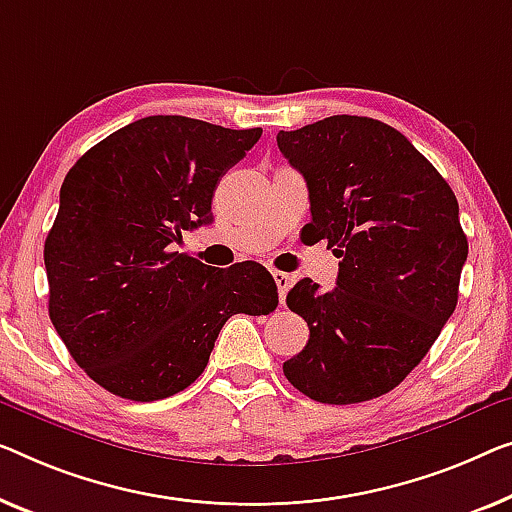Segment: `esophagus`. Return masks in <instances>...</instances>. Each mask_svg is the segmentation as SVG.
<instances>
[{
	"mask_svg": "<svg viewBox=\"0 0 512 512\" xmlns=\"http://www.w3.org/2000/svg\"><path fill=\"white\" fill-rule=\"evenodd\" d=\"M271 276H273V280H276V285H278V296H280V303H285V296H287V289H289V273H285V271H271Z\"/></svg>",
	"mask_w": 512,
	"mask_h": 512,
	"instance_id": "1",
	"label": "esophagus"
}]
</instances>
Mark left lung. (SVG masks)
<instances>
[{
	"instance_id": "1",
	"label": "left lung",
	"mask_w": 512,
	"mask_h": 512,
	"mask_svg": "<svg viewBox=\"0 0 512 512\" xmlns=\"http://www.w3.org/2000/svg\"><path fill=\"white\" fill-rule=\"evenodd\" d=\"M278 147L308 183L310 241L342 257L331 292L303 278L289 310L310 340L282 372L310 400L354 404L393 391L457 305L469 243L446 179L384 121L335 114Z\"/></svg>"
}]
</instances>
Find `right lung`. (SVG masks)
Listing matches in <instances>:
<instances>
[{"instance_id": "add662e5", "label": "right lung", "mask_w": 512, "mask_h": 512, "mask_svg": "<svg viewBox=\"0 0 512 512\" xmlns=\"http://www.w3.org/2000/svg\"><path fill=\"white\" fill-rule=\"evenodd\" d=\"M262 128L156 114L119 128L68 170L45 239L52 324L73 361L119 398L188 388L236 312L269 315L278 287L262 264L230 269L172 250L211 223L213 190Z\"/></svg>"}]
</instances>
